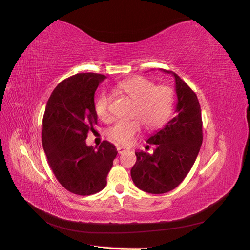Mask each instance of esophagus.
Here are the masks:
<instances>
[{
    "label": "esophagus",
    "instance_id": "obj_1",
    "mask_svg": "<svg viewBox=\"0 0 250 250\" xmlns=\"http://www.w3.org/2000/svg\"><path fill=\"white\" fill-rule=\"evenodd\" d=\"M125 150H127L126 148H125V146H117V151L119 154H121V153H124Z\"/></svg>",
    "mask_w": 250,
    "mask_h": 250
}]
</instances>
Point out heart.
Here are the masks:
<instances>
[{"instance_id":"obj_1","label":"heart","mask_w":250,"mask_h":250,"mask_svg":"<svg viewBox=\"0 0 250 250\" xmlns=\"http://www.w3.org/2000/svg\"><path fill=\"white\" fill-rule=\"evenodd\" d=\"M116 91L125 94L134 101L129 120H119L107 130V136L118 145H129L142 129L155 130L165 125L174 107V92L168 85H156L146 77L134 76L119 81ZM95 112L102 120H108L110 97L102 93L94 102Z\"/></svg>"}]
</instances>
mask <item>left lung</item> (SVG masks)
Returning a JSON list of instances; mask_svg holds the SVG:
<instances>
[{"instance_id":"left-lung-1","label":"left lung","mask_w":250,"mask_h":250,"mask_svg":"<svg viewBox=\"0 0 250 250\" xmlns=\"http://www.w3.org/2000/svg\"><path fill=\"white\" fill-rule=\"evenodd\" d=\"M175 78L177 104L175 115L164 129L146 140L155 146L153 154L135 152L137 157L131 170L135 186L152 194L175 189L193 166L203 143L201 105L196 94L180 76Z\"/></svg>"}]
</instances>
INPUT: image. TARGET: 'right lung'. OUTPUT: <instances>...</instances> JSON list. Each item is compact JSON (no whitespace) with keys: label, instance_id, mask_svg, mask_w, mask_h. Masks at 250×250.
<instances>
[{"label":"right lung","instance_id":"1","mask_svg":"<svg viewBox=\"0 0 250 250\" xmlns=\"http://www.w3.org/2000/svg\"><path fill=\"white\" fill-rule=\"evenodd\" d=\"M101 74H77L61 81L47 101L42 121V145L50 169L62 186L78 195H91L106 186L117 150L104 140L99 148L87 146L97 114L94 96Z\"/></svg>","mask_w":250,"mask_h":250}]
</instances>
